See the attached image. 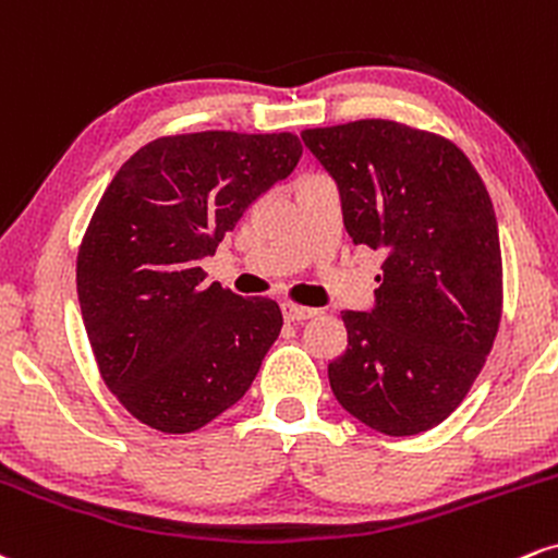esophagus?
I'll return each instance as SVG.
<instances>
[{"label": "esophagus", "instance_id": "1", "mask_svg": "<svg viewBox=\"0 0 558 558\" xmlns=\"http://www.w3.org/2000/svg\"><path fill=\"white\" fill-rule=\"evenodd\" d=\"M281 313H284L287 320H307V318H316L318 311L316 307H303V305H292V303H284L281 305Z\"/></svg>", "mask_w": 558, "mask_h": 558}]
</instances>
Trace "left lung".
I'll return each mask as SVG.
<instances>
[{"label": "left lung", "instance_id": "1", "mask_svg": "<svg viewBox=\"0 0 558 558\" xmlns=\"http://www.w3.org/2000/svg\"><path fill=\"white\" fill-rule=\"evenodd\" d=\"M355 245L384 251L371 311H344L329 363L342 408L386 436H415L460 408L501 318L494 203L454 143L389 120L305 130Z\"/></svg>", "mask_w": 558, "mask_h": 558}]
</instances>
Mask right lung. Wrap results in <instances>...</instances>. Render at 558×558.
<instances>
[{
  "instance_id": "obj_1",
  "label": "right lung",
  "mask_w": 558,
  "mask_h": 558,
  "mask_svg": "<svg viewBox=\"0 0 558 558\" xmlns=\"http://www.w3.org/2000/svg\"><path fill=\"white\" fill-rule=\"evenodd\" d=\"M300 156L292 133L214 130L159 137L109 182L77 253V300L101 378L141 423L190 434L251 389L281 311L208 284L201 260Z\"/></svg>"
}]
</instances>
